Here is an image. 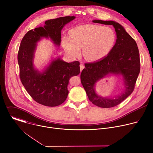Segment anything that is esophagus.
Wrapping results in <instances>:
<instances>
[{"mask_svg": "<svg viewBox=\"0 0 153 153\" xmlns=\"http://www.w3.org/2000/svg\"><path fill=\"white\" fill-rule=\"evenodd\" d=\"M80 71H82V70L84 68V65H83V64H82V63H81V64L80 65Z\"/></svg>", "mask_w": 153, "mask_h": 153, "instance_id": "obj_1", "label": "esophagus"}]
</instances>
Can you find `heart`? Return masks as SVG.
Here are the masks:
<instances>
[{
	"instance_id": "obj_1",
	"label": "heart",
	"mask_w": 153,
	"mask_h": 153,
	"mask_svg": "<svg viewBox=\"0 0 153 153\" xmlns=\"http://www.w3.org/2000/svg\"><path fill=\"white\" fill-rule=\"evenodd\" d=\"M116 40V33L111 28L86 24L73 28L69 37L62 38V43L65 51L73 57H78L82 48L86 60L97 61L111 52Z\"/></svg>"
}]
</instances>
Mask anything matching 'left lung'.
Listing matches in <instances>:
<instances>
[{"label": "left lung", "instance_id": "obj_1", "mask_svg": "<svg viewBox=\"0 0 153 153\" xmlns=\"http://www.w3.org/2000/svg\"><path fill=\"white\" fill-rule=\"evenodd\" d=\"M93 22L113 25L117 39L108 56L93 63H85V68L80 74L81 83L94 105L101 108H111L123 102L134 89L140 69L139 49L136 41L116 22L94 20ZM108 75H120L124 81V92L115 98L100 97L95 90L97 82Z\"/></svg>", "mask_w": 153, "mask_h": 153}]
</instances>
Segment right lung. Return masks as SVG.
Returning a JSON list of instances; mask_svg holds the SVG:
<instances>
[{
  "mask_svg": "<svg viewBox=\"0 0 153 153\" xmlns=\"http://www.w3.org/2000/svg\"><path fill=\"white\" fill-rule=\"evenodd\" d=\"M75 18L65 16L47 20L43 27L27 32L21 41L17 54L20 79L30 96L41 105L56 106L63 103L68 94L70 79L77 76L80 69L78 61L68 63L56 57L42 72L36 70L34 57L37 43L42 38H50L60 46L62 28Z\"/></svg>",
  "mask_w": 153,
  "mask_h": 153,
  "instance_id": "1",
  "label": "right lung"
}]
</instances>
